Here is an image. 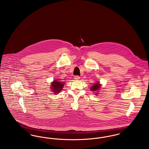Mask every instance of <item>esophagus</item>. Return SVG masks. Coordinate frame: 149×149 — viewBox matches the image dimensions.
<instances>
[{"instance_id": "1", "label": "esophagus", "mask_w": 149, "mask_h": 149, "mask_svg": "<svg viewBox=\"0 0 149 149\" xmlns=\"http://www.w3.org/2000/svg\"><path fill=\"white\" fill-rule=\"evenodd\" d=\"M74 79H75V80H79V79H80V77L79 76H75Z\"/></svg>"}]
</instances>
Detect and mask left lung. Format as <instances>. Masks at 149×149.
<instances>
[{
  "label": "left lung",
  "instance_id": "obj_1",
  "mask_svg": "<svg viewBox=\"0 0 149 149\" xmlns=\"http://www.w3.org/2000/svg\"><path fill=\"white\" fill-rule=\"evenodd\" d=\"M100 87H101V84H100V83L98 81V82L95 83L94 85H93L91 87V90L92 92H97V91H99V89H100ZM95 94L97 95L98 94L96 93Z\"/></svg>",
  "mask_w": 149,
  "mask_h": 149
}]
</instances>
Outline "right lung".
<instances>
[{
	"mask_svg": "<svg viewBox=\"0 0 149 149\" xmlns=\"http://www.w3.org/2000/svg\"><path fill=\"white\" fill-rule=\"evenodd\" d=\"M65 82L58 81L57 80H54L53 82L51 83V91H52L54 94H57L63 90V86L65 85Z\"/></svg>",
	"mask_w": 149,
	"mask_h": 149,
	"instance_id": "obj_1",
	"label": "right lung"
}]
</instances>
